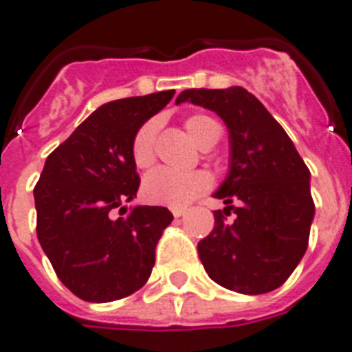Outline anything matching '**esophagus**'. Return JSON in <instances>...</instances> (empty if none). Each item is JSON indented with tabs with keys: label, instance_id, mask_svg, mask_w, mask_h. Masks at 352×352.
<instances>
[{
	"label": "esophagus",
	"instance_id": "esophagus-1",
	"mask_svg": "<svg viewBox=\"0 0 352 352\" xmlns=\"http://www.w3.org/2000/svg\"><path fill=\"white\" fill-rule=\"evenodd\" d=\"M171 212H173V217L175 218H181L186 212V208H171Z\"/></svg>",
	"mask_w": 352,
	"mask_h": 352
}]
</instances>
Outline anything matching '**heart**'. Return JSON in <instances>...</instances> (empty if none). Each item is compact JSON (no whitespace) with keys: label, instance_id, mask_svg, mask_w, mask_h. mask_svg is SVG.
I'll return each instance as SVG.
<instances>
[{"label":"heart","instance_id":"b5f03b06","mask_svg":"<svg viewBox=\"0 0 352 352\" xmlns=\"http://www.w3.org/2000/svg\"><path fill=\"white\" fill-rule=\"evenodd\" d=\"M184 129L200 148L212 141H218L220 138V125L212 118L204 114L186 118ZM155 131H157L155 121H146L132 140V161L141 170L152 166L155 159V150H153ZM209 186L211 179L206 171L197 170L182 173L168 168H159L148 173L143 181V197L152 204L181 208L193 202L204 191H208Z\"/></svg>","mask_w":352,"mask_h":352}]
</instances>
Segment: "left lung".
I'll return each instance as SVG.
<instances>
[{
    "mask_svg": "<svg viewBox=\"0 0 352 352\" xmlns=\"http://www.w3.org/2000/svg\"><path fill=\"white\" fill-rule=\"evenodd\" d=\"M217 112L229 131V171L212 195L226 208L214 211L211 234L199 241L200 261L227 290H276L308 249L315 217L308 166L285 129L243 87L186 89L175 100ZM231 210L236 218L227 222Z\"/></svg>",
    "mask_w": 352,
    "mask_h": 352,
    "instance_id": "1",
    "label": "left lung"
}]
</instances>
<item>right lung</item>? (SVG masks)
<instances>
[{"label":"right lung","mask_w":352,"mask_h":352,"mask_svg":"<svg viewBox=\"0 0 352 352\" xmlns=\"http://www.w3.org/2000/svg\"><path fill=\"white\" fill-rule=\"evenodd\" d=\"M173 94L103 103L44 162L34 190L37 238L58 279L82 300L123 299L152 274L155 247L173 214L161 206H134L116 218L114 209L134 200L140 188L135 132Z\"/></svg>","instance_id":"1"}]
</instances>
